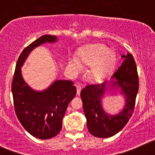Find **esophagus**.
Masks as SVG:
<instances>
[{"label":"esophagus","instance_id":"34e87169","mask_svg":"<svg viewBox=\"0 0 155 155\" xmlns=\"http://www.w3.org/2000/svg\"><path fill=\"white\" fill-rule=\"evenodd\" d=\"M76 90H76V94L79 96L81 93V90H82V86H81V85H77L76 86Z\"/></svg>","mask_w":155,"mask_h":155}]
</instances>
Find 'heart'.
Masks as SVG:
<instances>
[{
    "label": "heart",
    "instance_id": "obj_1",
    "mask_svg": "<svg viewBox=\"0 0 155 155\" xmlns=\"http://www.w3.org/2000/svg\"><path fill=\"white\" fill-rule=\"evenodd\" d=\"M80 60L90 68L88 74L94 79H101L111 70L114 65L115 55L110 50H106L104 45H95L82 48L78 53ZM69 65L71 69H77L80 66L76 59H70Z\"/></svg>",
    "mask_w": 155,
    "mask_h": 155
}]
</instances>
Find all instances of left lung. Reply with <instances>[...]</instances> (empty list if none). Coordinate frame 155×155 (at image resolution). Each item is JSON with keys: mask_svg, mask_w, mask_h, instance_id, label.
I'll use <instances>...</instances> for the list:
<instances>
[{"mask_svg": "<svg viewBox=\"0 0 155 155\" xmlns=\"http://www.w3.org/2000/svg\"><path fill=\"white\" fill-rule=\"evenodd\" d=\"M124 60L114 73L118 85L126 97V106L121 113L116 116H109L100 104L106 90L107 83L86 85L81 91L83 111L86 117V124L90 133L97 137H110L124 127L132 117L139 89V79L136 62L130 53L121 55Z\"/></svg>", "mask_w": 155, "mask_h": 155, "instance_id": "1", "label": "left lung"}]
</instances>
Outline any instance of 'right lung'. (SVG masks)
<instances>
[{
	"label": "right lung",
	"mask_w": 155,
	"mask_h": 155,
	"mask_svg": "<svg viewBox=\"0 0 155 155\" xmlns=\"http://www.w3.org/2000/svg\"><path fill=\"white\" fill-rule=\"evenodd\" d=\"M55 41V35H45L25 48L17 61L12 79V91L17 117L31 135L42 140L59 133L62 118L69 102L76 96V88L72 81L57 80L48 90L35 92L25 83L21 67L33 48Z\"/></svg>",
	"instance_id": "1"
}]
</instances>
